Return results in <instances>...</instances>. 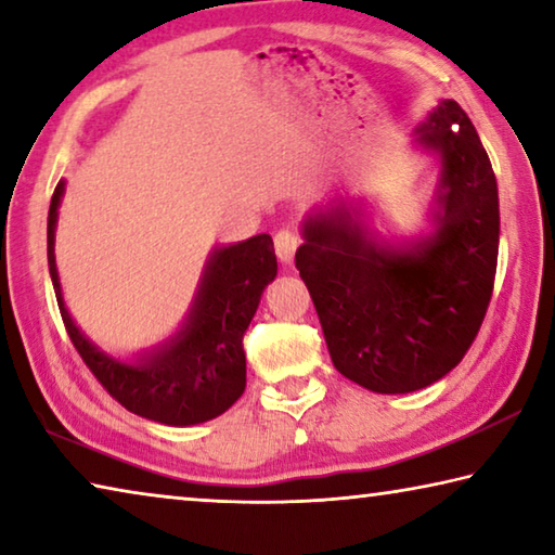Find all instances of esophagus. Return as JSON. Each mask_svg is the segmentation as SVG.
<instances>
[{
    "label": "esophagus",
    "instance_id": "esophagus-1",
    "mask_svg": "<svg viewBox=\"0 0 555 555\" xmlns=\"http://www.w3.org/2000/svg\"><path fill=\"white\" fill-rule=\"evenodd\" d=\"M274 247H276V257L284 261V264H291L298 247V234L294 230H279L274 234Z\"/></svg>",
    "mask_w": 555,
    "mask_h": 555
}]
</instances>
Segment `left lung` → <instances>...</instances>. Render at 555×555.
<instances>
[{"mask_svg":"<svg viewBox=\"0 0 555 555\" xmlns=\"http://www.w3.org/2000/svg\"><path fill=\"white\" fill-rule=\"evenodd\" d=\"M418 144L440 156L434 234L377 242L340 203L308 215L296 251L335 370L377 393L424 389L457 367L494 288L500 195L473 121L455 100L438 102Z\"/></svg>","mask_w":555,"mask_h":555,"instance_id":"1","label":"left lung"}]
</instances>
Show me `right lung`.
<instances>
[{
  "instance_id": "obj_1",
  "label": "right lung",
  "mask_w": 555,
  "mask_h": 555,
  "mask_svg": "<svg viewBox=\"0 0 555 555\" xmlns=\"http://www.w3.org/2000/svg\"><path fill=\"white\" fill-rule=\"evenodd\" d=\"M65 183L55 185L49 208V269L70 343L98 382L127 411L166 426H193L228 411L247 387L244 333L259 298L276 276L274 242L257 234L212 251L185 325L166 345L137 362L98 350L73 323L55 269V222Z\"/></svg>"
}]
</instances>
